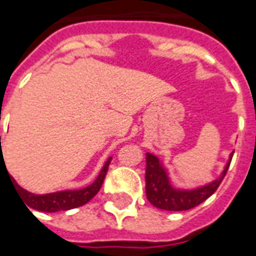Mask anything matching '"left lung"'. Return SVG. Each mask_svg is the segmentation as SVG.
<instances>
[{
    "mask_svg": "<svg viewBox=\"0 0 256 256\" xmlns=\"http://www.w3.org/2000/svg\"><path fill=\"white\" fill-rule=\"evenodd\" d=\"M234 153L230 154L226 166L219 177L208 184L196 188H177L172 184L170 177L161 160L153 153H146L145 189L146 198L154 206L165 210H186L202 204L216 192L227 173Z\"/></svg>",
    "mask_w": 256,
    "mask_h": 256,
    "instance_id": "left-lung-1",
    "label": "left lung"
}]
</instances>
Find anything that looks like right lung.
I'll return each mask as SVG.
<instances>
[{
	"label": "right lung",
	"mask_w": 256,
	"mask_h": 256,
	"mask_svg": "<svg viewBox=\"0 0 256 256\" xmlns=\"http://www.w3.org/2000/svg\"><path fill=\"white\" fill-rule=\"evenodd\" d=\"M1 150H2V148H1ZM111 157H108L106 162H104V165H103V168L100 169V172H99V174L96 176V178L94 180L92 184L87 185V186L80 189H67V190H58V192L46 193V194H36V193H32L29 192V190H26V189L21 188V186L16 182V180L13 177H12L10 181L12 184H13V186H14V189H17V192H18V194L21 196V198H22L24 204H26L25 206H29V208H33V210H42V212H58V210H74V208H78V206H84V204H87V202L99 192V189H100V186H102L103 184V180H104V177H106ZM2 162L5 164L2 152H1L0 165ZM5 169H6V166H5ZM8 174H9V173H8Z\"/></svg>",
	"instance_id": "obj_1"
}]
</instances>
